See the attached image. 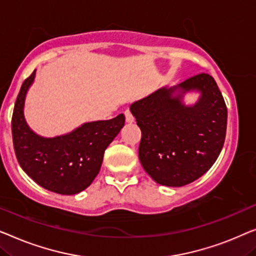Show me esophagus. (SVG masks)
<instances>
[{
    "mask_svg": "<svg viewBox=\"0 0 256 256\" xmlns=\"http://www.w3.org/2000/svg\"><path fill=\"white\" fill-rule=\"evenodd\" d=\"M125 122H126V123H128V124H132L133 122H134V118H133L132 114L128 110L125 111Z\"/></svg>",
    "mask_w": 256,
    "mask_h": 256,
    "instance_id": "esophagus-1",
    "label": "esophagus"
}]
</instances>
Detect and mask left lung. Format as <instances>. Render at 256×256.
I'll list each match as a JSON object with an SVG mask.
<instances>
[{"label": "left lung", "instance_id": "obj_1", "mask_svg": "<svg viewBox=\"0 0 256 256\" xmlns=\"http://www.w3.org/2000/svg\"><path fill=\"white\" fill-rule=\"evenodd\" d=\"M198 93L186 104L188 93ZM142 130L139 160L156 183L183 186L205 174L224 146L228 109L214 78L198 74L130 106Z\"/></svg>", "mask_w": 256, "mask_h": 256}]
</instances>
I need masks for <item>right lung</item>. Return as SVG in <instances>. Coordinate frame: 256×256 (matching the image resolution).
I'll return each instance as SVG.
<instances>
[{
	"mask_svg": "<svg viewBox=\"0 0 256 256\" xmlns=\"http://www.w3.org/2000/svg\"><path fill=\"white\" fill-rule=\"evenodd\" d=\"M36 70L23 82L12 130L14 147L20 167L34 181L50 192L75 195L92 184L98 174L106 147L125 123L123 114L109 120L84 123L73 131L56 136H42L25 120V98L34 82Z\"/></svg>",
	"mask_w": 256,
	"mask_h": 256,
	"instance_id": "1",
	"label": "right lung"
}]
</instances>
